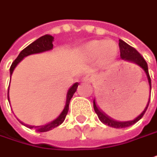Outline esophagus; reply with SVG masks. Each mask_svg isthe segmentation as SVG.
Listing matches in <instances>:
<instances>
[{
  "label": "esophagus",
  "instance_id": "34e87169",
  "mask_svg": "<svg viewBox=\"0 0 157 157\" xmlns=\"http://www.w3.org/2000/svg\"><path fill=\"white\" fill-rule=\"evenodd\" d=\"M92 81V77L90 75H87L83 78V82H91Z\"/></svg>",
  "mask_w": 157,
  "mask_h": 157
}]
</instances>
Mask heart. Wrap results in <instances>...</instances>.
Masks as SVG:
<instances>
[{"label":"heart","instance_id":"b5f03b06","mask_svg":"<svg viewBox=\"0 0 157 157\" xmlns=\"http://www.w3.org/2000/svg\"><path fill=\"white\" fill-rule=\"evenodd\" d=\"M119 48L116 42L112 41H92L89 42L85 48V55L89 59L98 57L102 64H106L115 60L118 55Z\"/></svg>","mask_w":157,"mask_h":157}]
</instances>
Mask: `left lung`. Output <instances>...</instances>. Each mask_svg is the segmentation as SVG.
Segmentation results:
<instances>
[{
    "mask_svg": "<svg viewBox=\"0 0 157 157\" xmlns=\"http://www.w3.org/2000/svg\"><path fill=\"white\" fill-rule=\"evenodd\" d=\"M119 48H120V56H121V58H122V60L133 62V63H136V64H137L138 66H140L144 70V72H145L146 75H147V78H148L149 89H150V92H151V80H150V76H149V74L148 64H147L146 61L144 60V58L134 48L129 46L128 44H127L125 41H123L122 40H119ZM149 100H150V96H149L148 104L145 107L144 110L136 118H135L132 121H127V122L116 121V120L110 118L109 116H107L104 112H102L99 109V107L96 104L95 99H94V102L93 103H94V109H95V113H96V115H97V116H98V118H99V120H100L101 122H102V123H104L105 125L109 126V127L116 128H122L129 127V126H131L133 124H135L136 122H137L143 117V115L145 114V112L147 110V109H148Z\"/></svg>",
    "mask_w": 157,
    "mask_h": 157,
    "instance_id": "left-lung-1",
    "label": "left lung"
}]
</instances>
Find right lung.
I'll return each mask as SVG.
<instances>
[{
  "mask_svg": "<svg viewBox=\"0 0 157 157\" xmlns=\"http://www.w3.org/2000/svg\"><path fill=\"white\" fill-rule=\"evenodd\" d=\"M53 41H54V37L50 35H45L41 36L40 38H38L36 41L32 42L28 47H26L22 51H21L19 56L17 58L14 60L11 67H10V80H11V75L14 72L15 67L19 64L21 60H23L26 56H29L30 55H34V54H39V53H42V52L49 51L53 49ZM78 87V82L74 83L69 89H68V92H67V96H66V103H65V107L62 111V113L57 116L55 120H53L52 122L47 123L45 125L42 126H31V125H27V127L29 128H35L36 131L38 132H47L55 128L58 127L59 125H61L62 122H64L65 117L67 116L68 111V106H69V102L71 98L73 97L74 94L75 93L76 89ZM8 91H9V87H8ZM8 98V101H9V97ZM26 125V124H25Z\"/></svg>",
  "mask_w": 157,
  "mask_h": 157,
  "instance_id": "right-lung-1",
  "label": "right lung"
}]
</instances>
